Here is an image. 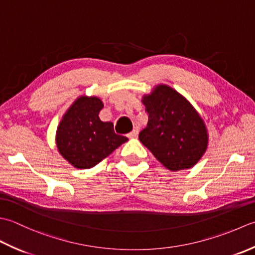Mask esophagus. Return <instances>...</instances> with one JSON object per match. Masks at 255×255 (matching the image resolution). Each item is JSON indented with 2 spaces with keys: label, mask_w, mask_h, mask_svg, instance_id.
<instances>
[{
  "label": "esophagus",
  "mask_w": 255,
  "mask_h": 255,
  "mask_svg": "<svg viewBox=\"0 0 255 255\" xmlns=\"http://www.w3.org/2000/svg\"><path fill=\"white\" fill-rule=\"evenodd\" d=\"M137 134H138L137 129H133L132 132H129V133L128 134V138H135V137L137 136Z\"/></svg>",
  "instance_id": "esophagus-1"
}]
</instances>
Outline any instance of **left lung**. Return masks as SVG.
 <instances>
[{
	"mask_svg": "<svg viewBox=\"0 0 255 255\" xmlns=\"http://www.w3.org/2000/svg\"><path fill=\"white\" fill-rule=\"evenodd\" d=\"M147 127L138 138L169 170L188 169L208 145L205 123L190 103L168 86H157L143 98Z\"/></svg>",
	"mask_w": 255,
	"mask_h": 255,
	"instance_id": "8db88e82",
	"label": "left lung"
}]
</instances>
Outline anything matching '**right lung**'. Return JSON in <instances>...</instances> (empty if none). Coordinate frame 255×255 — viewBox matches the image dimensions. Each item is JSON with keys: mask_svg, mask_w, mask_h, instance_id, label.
Listing matches in <instances>:
<instances>
[{"mask_svg": "<svg viewBox=\"0 0 255 255\" xmlns=\"http://www.w3.org/2000/svg\"><path fill=\"white\" fill-rule=\"evenodd\" d=\"M102 107L99 98L80 97L57 128L59 153L76 168L93 167L128 141V137L114 133L113 123L99 119Z\"/></svg>", "mask_w": 255, "mask_h": 255, "instance_id": "add662e5", "label": "right lung"}]
</instances>
